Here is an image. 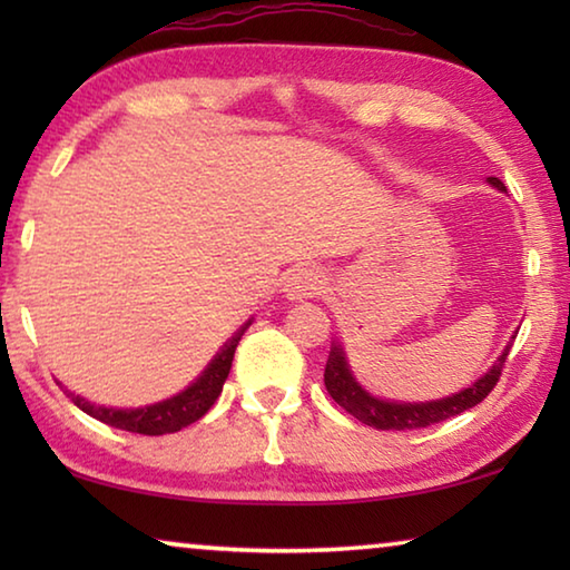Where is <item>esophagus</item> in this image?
<instances>
[{"label":"esophagus","instance_id":"esophagus-1","mask_svg":"<svg viewBox=\"0 0 570 570\" xmlns=\"http://www.w3.org/2000/svg\"><path fill=\"white\" fill-rule=\"evenodd\" d=\"M322 288H324V276L320 268L302 266V268H294V274L286 278L284 292L288 298H292V302H302V298L316 296Z\"/></svg>","mask_w":570,"mask_h":570}]
</instances>
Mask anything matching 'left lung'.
Listing matches in <instances>:
<instances>
[{
    "instance_id": "8db88e82",
    "label": "left lung",
    "mask_w": 570,
    "mask_h": 570,
    "mask_svg": "<svg viewBox=\"0 0 570 570\" xmlns=\"http://www.w3.org/2000/svg\"><path fill=\"white\" fill-rule=\"evenodd\" d=\"M488 183L490 186H495L498 190H505V186L498 178H488ZM510 346H513V342H510L503 350V354L498 356L493 370L485 372V377H480L475 384H470V387L445 400L410 404V402H387V400L372 397V394L362 390L360 382L354 380V374L350 372V364H346V356L340 344H334L330 352V362H326V370H324V384H326V392L332 394V400L340 404V407H344L352 417L370 424L374 430H417V428H428V424L445 422L485 400L498 384L500 374H503V364L508 360Z\"/></svg>"
}]
</instances>
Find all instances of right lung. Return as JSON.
I'll list each match as a JSON object with an SVG mask.
<instances>
[{
    "instance_id": "1",
    "label": "right lung",
    "mask_w": 570,
    "mask_h": 570,
    "mask_svg": "<svg viewBox=\"0 0 570 570\" xmlns=\"http://www.w3.org/2000/svg\"><path fill=\"white\" fill-rule=\"evenodd\" d=\"M248 324L250 322L240 326L236 336H230V340L224 344V350L210 360L204 374H200L188 390L176 394V397L150 404V407H138V410L100 407V404H90L88 400H82L80 394L75 397L72 392H70V400L82 412H88L90 417L110 424V428L138 432V435H168V432H178L204 417V414L214 407V402L218 400V394L224 390V382L230 372V362H234L236 346L240 342V336H244V332L248 330Z\"/></svg>"
}]
</instances>
